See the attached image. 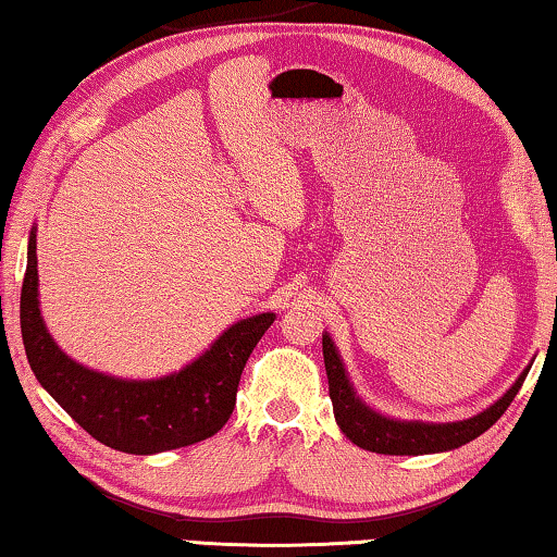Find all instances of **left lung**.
<instances>
[{"label":"left lung","mask_w":557,"mask_h":557,"mask_svg":"<svg viewBox=\"0 0 557 557\" xmlns=\"http://www.w3.org/2000/svg\"><path fill=\"white\" fill-rule=\"evenodd\" d=\"M322 355H325V370L330 383V400L335 410V420L343 433L352 440L362 450L380 455H428L455 450L470 440H475L493 428L497 418L510 408L512 397L518 395L520 385L525 383L528 370L520 372V377L505 393L500 400L491 408L478 412L475 418L458 422H420V420H393L385 414L368 408L350 385L345 364L339 360L335 343L325 332L322 335Z\"/></svg>","instance_id":"8db88e82"}]
</instances>
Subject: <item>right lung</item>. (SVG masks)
Here are the masks:
<instances>
[{
    "label": "right lung",
    "instance_id": "obj_1",
    "mask_svg": "<svg viewBox=\"0 0 557 557\" xmlns=\"http://www.w3.org/2000/svg\"><path fill=\"white\" fill-rule=\"evenodd\" d=\"M37 235L32 230L22 282L24 352L39 385L112 450L154 455L212 437L230 420L245 362L275 312L252 314L227 327L197 360L157 380H122L89 370L60 350L45 327L37 293Z\"/></svg>",
    "mask_w": 557,
    "mask_h": 557
}]
</instances>
